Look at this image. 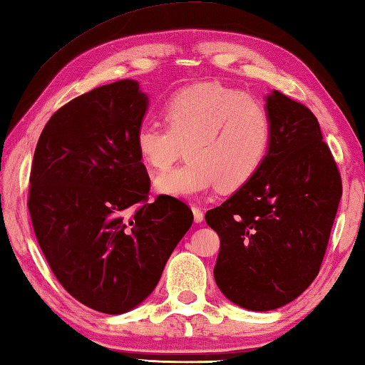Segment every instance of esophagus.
Instances as JSON below:
<instances>
[{
    "label": "esophagus",
    "instance_id": "1",
    "mask_svg": "<svg viewBox=\"0 0 365 365\" xmlns=\"http://www.w3.org/2000/svg\"><path fill=\"white\" fill-rule=\"evenodd\" d=\"M191 211H193V217H195V222H196V224H201L202 219H205V212H202L201 209H200V207H196V206L191 207Z\"/></svg>",
    "mask_w": 365,
    "mask_h": 365
}]
</instances>
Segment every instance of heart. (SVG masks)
<instances>
[{
  "mask_svg": "<svg viewBox=\"0 0 365 365\" xmlns=\"http://www.w3.org/2000/svg\"><path fill=\"white\" fill-rule=\"evenodd\" d=\"M168 125L143 122L135 133L141 163L168 169L187 151V160L154 178L159 195L190 200L217 188L245 187L267 159L272 119L262 101L219 83L183 88L164 104Z\"/></svg>",
  "mask_w": 365,
  "mask_h": 365,
  "instance_id": "1",
  "label": "heart"
}]
</instances>
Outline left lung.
<instances>
[{
	"instance_id": "1",
	"label": "left lung",
	"mask_w": 365,
	"mask_h": 365,
	"mask_svg": "<svg viewBox=\"0 0 365 365\" xmlns=\"http://www.w3.org/2000/svg\"><path fill=\"white\" fill-rule=\"evenodd\" d=\"M265 108L272 145L264 165L206 212L220 238L214 280L248 311L285 306L311 285L341 197V177L316 115L277 90Z\"/></svg>"
}]
</instances>
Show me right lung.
<instances>
[{
  "label": "right lung",
  "mask_w": 365,
  "mask_h": 365,
  "mask_svg": "<svg viewBox=\"0 0 365 365\" xmlns=\"http://www.w3.org/2000/svg\"><path fill=\"white\" fill-rule=\"evenodd\" d=\"M148 101L137 80L98 86L53 114L34 154L29 211L40 248L66 292L104 314L153 293L193 224L177 197L146 202L135 133Z\"/></svg>",
  "instance_id": "obj_1"
}]
</instances>
